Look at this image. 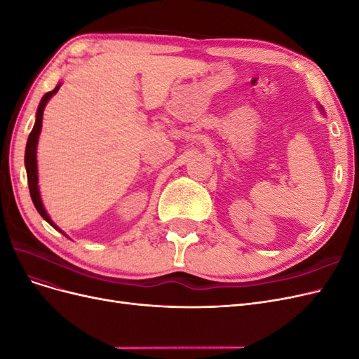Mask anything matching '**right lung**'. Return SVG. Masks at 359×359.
I'll list each match as a JSON object with an SVG mask.
<instances>
[{
    "instance_id": "add662e5",
    "label": "right lung",
    "mask_w": 359,
    "mask_h": 359,
    "mask_svg": "<svg viewBox=\"0 0 359 359\" xmlns=\"http://www.w3.org/2000/svg\"><path fill=\"white\" fill-rule=\"evenodd\" d=\"M60 90V85H57L55 88L52 91L46 93L43 95V99L39 104V109H37V118H36V124L32 127L31 133L28 136V142H27V149H25V168H27V177H28V187H29V194H31V199L34 202L36 210L40 212V215L45 219L50 226L58 227L52 223V220L49 219V215L46 214L45 208H43V203L40 199V193H39V187H37V160H36V148H37V140H39V135H40V130H41V119H43V109H45V106L48 103V100L50 97L55 94ZM60 231V229H58Z\"/></svg>"
}]
</instances>
